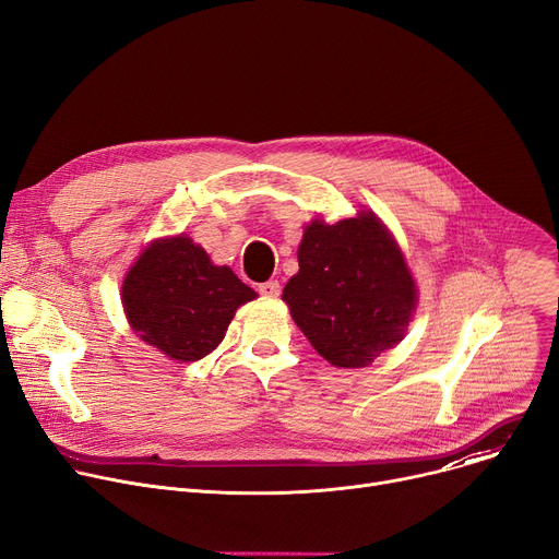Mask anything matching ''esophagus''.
I'll return each mask as SVG.
<instances>
[{
    "instance_id": "1",
    "label": "esophagus",
    "mask_w": 559,
    "mask_h": 559,
    "mask_svg": "<svg viewBox=\"0 0 559 559\" xmlns=\"http://www.w3.org/2000/svg\"><path fill=\"white\" fill-rule=\"evenodd\" d=\"M258 292L263 296H278L281 294V283L278 281H267V283H260Z\"/></svg>"
}]
</instances>
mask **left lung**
I'll return each instance as SVG.
<instances>
[{
    "mask_svg": "<svg viewBox=\"0 0 559 559\" xmlns=\"http://www.w3.org/2000/svg\"><path fill=\"white\" fill-rule=\"evenodd\" d=\"M283 301L323 359L359 368L402 342L418 289L389 229L359 211L337 225L306 227Z\"/></svg>",
    "mask_w": 559,
    "mask_h": 559,
    "instance_id": "8db88e82",
    "label": "left lung"
}]
</instances>
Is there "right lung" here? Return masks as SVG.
Instances as JSON below:
<instances>
[{"mask_svg": "<svg viewBox=\"0 0 559 559\" xmlns=\"http://www.w3.org/2000/svg\"><path fill=\"white\" fill-rule=\"evenodd\" d=\"M255 299L189 236L155 240L128 272L121 301L139 337L177 361H198L225 340L236 310Z\"/></svg>", "mask_w": 559, "mask_h": 559, "instance_id": "right-lung-1", "label": "right lung"}]
</instances>
